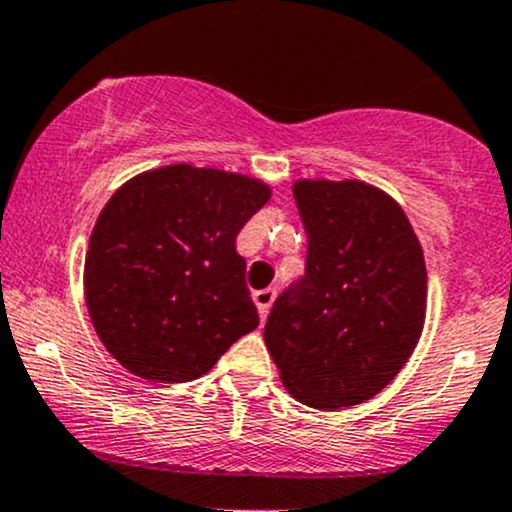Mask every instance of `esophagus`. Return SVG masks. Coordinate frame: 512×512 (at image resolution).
<instances>
[{"label":"esophagus","instance_id":"esophagus-1","mask_svg":"<svg viewBox=\"0 0 512 512\" xmlns=\"http://www.w3.org/2000/svg\"><path fill=\"white\" fill-rule=\"evenodd\" d=\"M274 297H277V292H274V289H260V292L252 294V301H255V306H257V311H260L262 321H265L267 314H270V306H272Z\"/></svg>","mask_w":512,"mask_h":512}]
</instances>
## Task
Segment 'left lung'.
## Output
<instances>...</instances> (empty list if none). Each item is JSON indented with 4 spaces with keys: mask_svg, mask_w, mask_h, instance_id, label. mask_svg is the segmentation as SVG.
Masks as SVG:
<instances>
[{
    "mask_svg": "<svg viewBox=\"0 0 512 512\" xmlns=\"http://www.w3.org/2000/svg\"><path fill=\"white\" fill-rule=\"evenodd\" d=\"M306 274L274 301L265 343L284 387L314 410L378 395L427 319V265L400 203L360 179H299Z\"/></svg>",
    "mask_w": 512,
    "mask_h": 512,
    "instance_id": "obj_1",
    "label": "left lung"
}]
</instances>
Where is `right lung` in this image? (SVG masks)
<instances>
[{"label": "right lung", "mask_w": 512, "mask_h": 512, "mask_svg": "<svg viewBox=\"0 0 512 512\" xmlns=\"http://www.w3.org/2000/svg\"><path fill=\"white\" fill-rule=\"evenodd\" d=\"M270 198L267 181L186 161L142 171L112 193L90 233L83 292L122 368L188 383L257 328L235 238Z\"/></svg>", "instance_id": "right-lung-1"}]
</instances>
